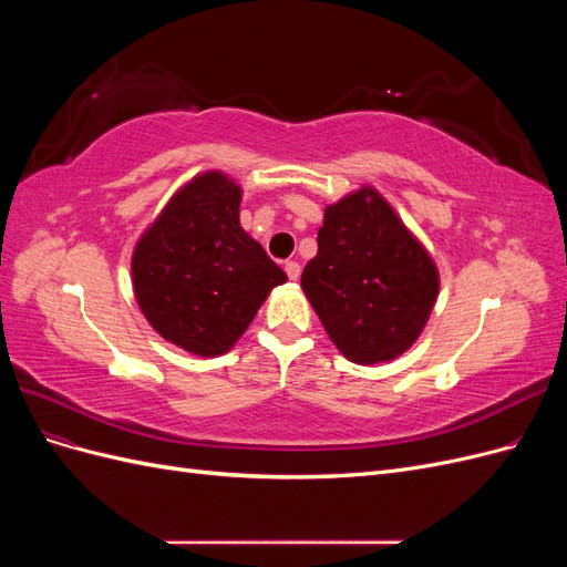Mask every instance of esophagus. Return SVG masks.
I'll return each instance as SVG.
<instances>
[{
	"mask_svg": "<svg viewBox=\"0 0 567 567\" xmlns=\"http://www.w3.org/2000/svg\"><path fill=\"white\" fill-rule=\"evenodd\" d=\"M284 269H286V274H288V279H290V281H298V279H300V265H298V262L288 260V262L284 265Z\"/></svg>",
	"mask_w": 567,
	"mask_h": 567,
	"instance_id": "34e87169",
	"label": "esophagus"
}]
</instances>
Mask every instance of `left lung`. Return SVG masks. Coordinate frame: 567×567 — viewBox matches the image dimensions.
Segmentation results:
<instances>
[{
	"mask_svg": "<svg viewBox=\"0 0 567 567\" xmlns=\"http://www.w3.org/2000/svg\"><path fill=\"white\" fill-rule=\"evenodd\" d=\"M302 290L336 348L379 364L421 336L440 290L435 262L371 186L329 205Z\"/></svg>",
	"mask_w": 567,
	"mask_h": 567,
	"instance_id": "obj_1",
	"label": "left lung"
}]
</instances>
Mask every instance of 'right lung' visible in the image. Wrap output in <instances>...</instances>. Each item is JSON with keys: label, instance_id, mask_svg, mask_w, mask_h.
<instances>
[{"label": "right lung", "instance_id": "obj_1", "mask_svg": "<svg viewBox=\"0 0 567 567\" xmlns=\"http://www.w3.org/2000/svg\"><path fill=\"white\" fill-rule=\"evenodd\" d=\"M241 188L203 173L165 205L132 255L144 317L186 352L217 357L241 338L284 269L238 221Z\"/></svg>", "mask_w": 567, "mask_h": 567}]
</instances>
